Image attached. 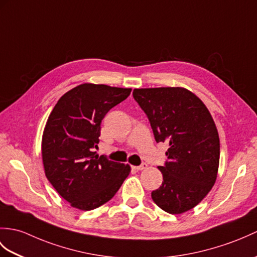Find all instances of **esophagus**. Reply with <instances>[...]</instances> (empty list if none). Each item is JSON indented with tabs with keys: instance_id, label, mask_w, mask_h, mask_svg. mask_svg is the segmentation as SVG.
<instances>
[{
	"instance_id": "34e87169",
	"label": "esophagus",
	"mask_w": 257,
	"mask_h": 257,
	"mask_svg": "<svg viewBox=\"0 0 257 257\" xmlns=\"http://www.w3.org/2000/svg\"><path fill=\"white\" fill-rule=\"evenodd\" d=\"M133 168L136 170V171H142V170H146L148 168V164L147 163H142L138 166H133Z\"/></svg>"
}]
</instances>
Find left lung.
<instances>
[{
  "label": "left lung",
  "mask_w": 257,
  "mask_h": 257,
  "mask_svg": "<svg viewBox=\"0 0 257 257\" xmlns=\"http://www.w3.org/2000/svg\"><path fill=\"white\" fill-rule=\"evenodd\" d=\"M134 98L150 121L157 142H168L159 166L163 182L151 197L161 209L178 214L197 206L217 178L220 141L205 104L183 87L135 88Z\"/></svg>",
  "instance_id": "8db88e82"
}]
</instances>
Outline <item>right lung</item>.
I'll return each mask as SVG.
<instances>
[{
	"instance_id": "obj_1",
	"label": "right lung",
	"mask_w": 257,
	"mask_h": 257,
	"mask_svg": "<svg viewBox=\"0 0 257 257\" xmlns=\"http://www.w3.org/2000/svg\"><path fill=\"white\" fill-rule=\"evenodd\" d=\"M131 88L84 83L65 93L53 107L43 135L41 153L48 181L62 198L80 210L110 200L130 166L98 157L100 123Z\"/></svg>"
}]
</instances>
